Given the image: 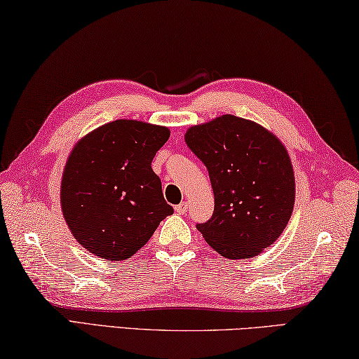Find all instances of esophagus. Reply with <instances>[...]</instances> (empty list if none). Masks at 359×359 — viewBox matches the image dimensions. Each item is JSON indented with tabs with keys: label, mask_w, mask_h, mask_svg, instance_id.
I'll use <instances>...</instances> for the list:
<instances>
[{
	"label": "esophagus",
	"mask_w": 359,
	"mask_h": 359,
	"mask_svg": "<svg viewBox=\"0 0 359 359\" xmlns=\"http://www.w3.org/2000/svg\"><path fill=\"white\" fill-rule=\"evenodd\" d=\"M175 211L178 212V215H186L187 212V203L186 202H181L180 205L175 206Z\"/></svg>",
	"instance_id": "1"
}]
</instances>
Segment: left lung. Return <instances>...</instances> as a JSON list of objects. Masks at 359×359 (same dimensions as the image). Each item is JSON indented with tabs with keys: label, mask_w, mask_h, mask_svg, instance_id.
<instances>
[{
	"label": "left lung",
	"mask_w": 359,
	"mask_h": 359,
	"mask_svg": "<svg viewBox=\"0 0 359 359\" xmlns=\"http://www.w3.org/2000/svg\"><path fill=\"white\" fill-rule=\"evenodd\" d=\"M186 143L208 168L215 211L197 224L227 259H249L278 240L292 216L294 176L282 143L249 119L224 115L186 132Z\"/></svg>",
	"instance_id": "left-lung-1"
}]
</instances>
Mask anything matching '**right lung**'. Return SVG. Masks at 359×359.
<instances>
[{
    "instance_id": "right-lung-1",
    "label": "right lung",
    "mask_w": 359,
    "mask_h": 359,
    "mask_svg": "<svg viewBox=\"0 0 359 359\" xmlns=\"http://www.w3.org/2000/svg\"><path fill=\"white\" fill-rule=\"evenodd\" d=\"M170 130L134 119L100 126L69 156L61 208L81 246L111 262L134 255L173 212L151 162Z\"/></svg>"
}]
</instances>
